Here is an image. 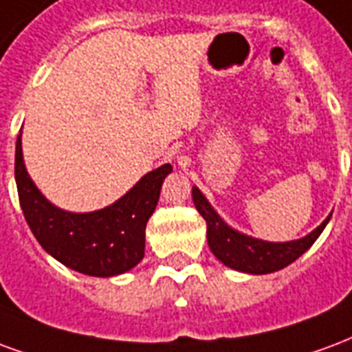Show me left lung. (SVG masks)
<instances>
[{
	"label": "left lung",
	"mask_w": 352,
	"mask_h": 352,
	"mask_svg": "<svg viewBox=\"0 0 352 352\" xmlns=\"http://www.w3.org/2000/svg\"><path fill=\"white\" fill-rule=\"evenodd\" d=\"M193 202L195 208L199 210V214L206 221L208 245H210V250L215 257L232 270L257 274V276L278 272L294 263L300 255H304L311 248L313 242L319 238L320 232L324 230L327 223L332 217V214L328 215L317 229L311 230L309 234L300 238V240L264 242V240L242 234V232L229 227L212 208V204L206 201V197L201 193L199 187H193Z\"/></svg>",
	"instance_id": "1"
}]
</instances>
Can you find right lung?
<instances>
[{"label": "right lung", "mask_w": 352, "mask_h": 352, "mask_svg": "<svg viewBox=\"0 0 352 352\" xmlns=\"http://www.w3.org/2000/svg\"><path fill=\"white\" fill-rule=\"evenodd\" d=\"M173 166L144 174L114 204L88 214H73L45 199L25 170L22 135L16 138L14 178L24 217L41 248L71 270L110 278L135 268L144 257L146 223L157 206L163 179Z\"/></svg>", "instance_id": "add662e5"}]
</instances>
